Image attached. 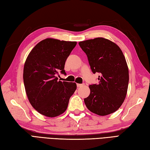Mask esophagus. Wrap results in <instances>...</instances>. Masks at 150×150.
<instances>
[{"label": "esophagus", "instance_id": "1", "mask_svg": "<svg viewBox=\"0 0 150 150\" xmlns=\"http://www.w3.org/2000/svg\"><path fill=\"white\" fill-rule=\"evenodd\" d=\"M84 85V84H79V83H78L77 84V87H83Z\"/></svg>", "mask_w": 150, "mask_h": 150}]
</instances>
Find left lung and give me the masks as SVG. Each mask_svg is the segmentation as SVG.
I'll return each mask as SVG.
<instances>
[{
  "label": "left lung",
  "instance_id": "8db88e82",
  "mask_svg": "<svg viewBox=\"0 0 150 150\" xmlns=\"http://www.w3.org/2000/svg\"><path fill=\"white\" fill-rule=\"evenodd\" d=\"M87 54L93 72H98V85H89L85 105L93 113L105 116L120 108L126 98L129 71L126 58L118 46L103 38L79 42Z\"/></svg>",
  "mask_w": 150,
  "mask_h": 150
}]
</instances>
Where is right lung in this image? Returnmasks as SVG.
Masks as SVG:
<instances>
[{
	"mask_svg": "<svg viewBox=\"0 0 150 150\" xmlns=\"http://www.w3.org/2000/svg\"><path fill=\"white\" fill-rule=\"evenodd\" d=\"M77 42L47 38L37 44L24 63L23 80L30 104L47 117L63 114L76 89V83L58 81V72L66 74L67 57Z\"/></svg>",
	"mask_w": 150,
	"mask_h": 150,
	"instance_id": "obj_1",
	"label": "right lung"
}]
</instances>
